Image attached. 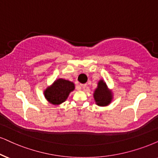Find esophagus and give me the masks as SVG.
I'll list each match as a JSON object with an SVG mask.
<instances>
[{"instance_id":"esophagus-1","label":"esophagus","mask_w":158,"mask_h":158,"mask_svg":"<svg viewBox=\"0 0 158 158\" xmlns=\"http://www.w3.org/2000/svg\"><path fill=\"white\" fill-rule=\"evenodd\" d=\"M80 87L82 89H85L86 87H87V85H80Z\"/></svg>"}]
</instances>
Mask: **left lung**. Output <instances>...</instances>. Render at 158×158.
Instances as JSON below:
<instances>
[{"label":"left lung","mask_w":158,"mask_h":158,"mask_svg":"<svg viewBox=\"0 0 158 158\" xmlns=\"http://www.w3.org/2000/svg\"><path fill=\"white\" fill-rule=\"evenodd\" d=\"M94 99L95 103L99 106H106L110 104L112 101V93L108 88L106 84L103 80H100L98 83V87L94 91Z\"/></svg>","instance_id":"1"}]
</instances>
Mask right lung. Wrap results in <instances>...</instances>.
Returning a JSON list of instances; mask_svg holds the SVG:
<instances>
[{
    "label": "right lung",
    "instance_id": "obj_1",
    "mask_svg": "<svg viewBox=\"0 0 158 158\" xmlns=\"http://www.w3.org/2000/svg\"><path fill=\"white\" fill-rule=\"evenodd\" d=\"M74 89L75 85L72 81L58 79L45 89L44 96L52 104L60 105L65 101L70 93Z\"/></svg>",
    "mask_w": 158,
    "mask_h": 158
}]
</instances>
